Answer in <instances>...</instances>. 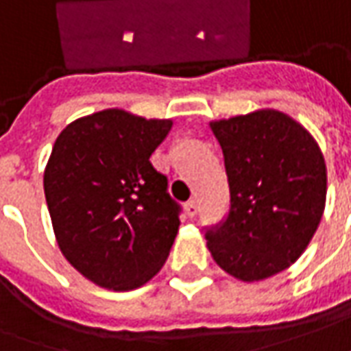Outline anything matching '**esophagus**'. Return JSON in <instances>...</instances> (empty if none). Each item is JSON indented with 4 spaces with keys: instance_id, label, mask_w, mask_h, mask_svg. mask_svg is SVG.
I'll list each match as a JSON object with an SVG mask.
<instances>
[{
    "instance_id": "1",
    "label": "esophagus",
    "mask_w": 351,
    "mask_h": 351,
    "mask_svg": "<svg viewBox=\"0 0 351 351\" xmlns=\"http://www.w3.org/2000/svg\"><path fill=\"white\" fill-rule=\"evenodd\" d=\"M197 211H199L197 202H195V199H190V202L186 204V213H188V217H190V219H194V217L197 215Z\"/></svg>"
}]
</instances>
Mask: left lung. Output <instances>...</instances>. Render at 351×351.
Segmentation results:
<instances>
[{"instance_id": "obj_1", "label": "left lung", "mask_w": 351, "mask_h": 351, "mask_svg": "<svg viewBox=\"0 0 351 351\" xmlns=\"http://www.w3.org/2000/svg\"><path fill=\"white\" fill-rule=\"evenodd\" d=\"M223 149L230 207L207 226L215 263L244 282L285 271L304 254L326 197L323 154L300 123L263 109L211 123Z\"/></svg>"}]
</instances>
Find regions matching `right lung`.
<instances>
[{
    "label": "right lung",
    "instance_id": "add662e5",
    "mask_svg": "<svg viewBox=\"0 0 351 351\" xmlns=\"http://www.w3.org/2000/svg\"><path fill=\"white\" fill-rule=\"evenodd\" d=\"M171 126L106 109L57 136L45 202L63 256L97 286L134 290L167 261L182 207L149 157Z\"/></svg>",
    "mask_w": 351,
    "mask_h": 351
}]
</instances>
